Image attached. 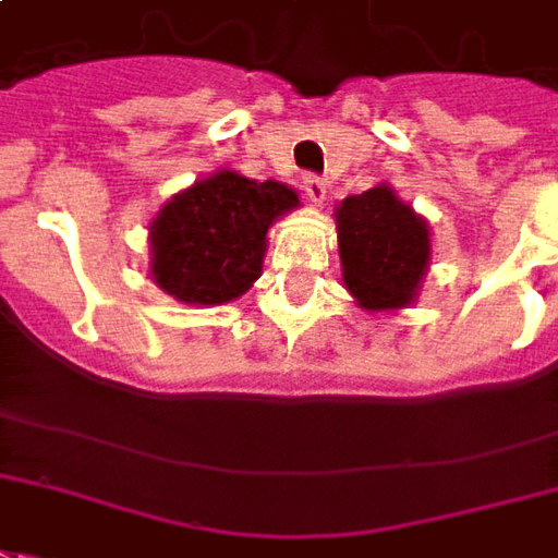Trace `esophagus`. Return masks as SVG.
<instances>
[{"mask_svg":"<svg viewBox=\"0 0 558 558\" xmlns=\"http://www.w3.org/2000/svg\"><path fill=\"white\" fill-rule=\"evenodd\" d=\"M303 191H305V196H308V203L324 205V199H326V182H324V179H320V175H305V179H303Z\"/></svg>","mask_w":558,"mask_h":558,"instance_id":"obj_1","label":"esophagus"}]
</instances>
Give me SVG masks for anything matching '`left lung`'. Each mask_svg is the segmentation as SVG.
Here are the masks:
<instances>
[{
	"label": "left lung",
	"instance_id": "8db88e82",
	"mask_svg": "<svg viewBox=\"0 0 558 558\" xmlns=\"http://www.w3.org/2000/svg\"><path fill=\"white\" fill-rule=\"evenodd\" d=\"M347 291L359 308L397 312L414 303L429 267V226L388 184L347 196L335 208Z\"/></svg>",
	"mask_w": 558,
	"mask_h": 558
}]
</instances>
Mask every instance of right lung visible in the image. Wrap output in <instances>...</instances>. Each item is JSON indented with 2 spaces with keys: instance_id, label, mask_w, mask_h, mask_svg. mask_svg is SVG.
<instances>
[{
  "instance_id": "1",
  "label": "right lung",
  "mask_w": 558,
  "mask_h": 558,
  "mask_svg": "<svg viewBox=\"0 0 558 558\" xmlns=\"http://www.w3.org/2000/svg\"><path fill=\"white\" fill-rule=\"evenodd\" d=\"M296 191L217 170L175 194L149 223L153 282L187 305H223L262 276L267 229L296 208Z\"/></svg>"
}]
</instances>
